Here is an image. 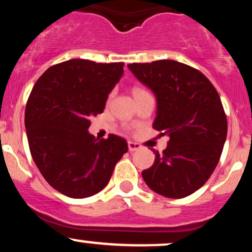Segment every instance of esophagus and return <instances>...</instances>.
<instances>
[{
    "label": "esophagus",
    "instance_id": "obj_1",
    "mask_svg": "<svg viewBox=\"0 0 252 252\" xmlns=\"http://www.w3.org/2000/svg\"><path fill=\"white\" fill-rule=\"evenodd\" d=\"M128 148H129V152H135V150L141 149V144L129 141V142H128Z\"/></svg>",
    "mask_w": 252,
    "mask_h": 252
}]
</instances>
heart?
<instances>
[{"instance_id":"heart-1","label":"heart","mask_w":252,"mask_h":252,"mask_svg":"<svg viewBox=\"0 0 252 252\" xmlns=\"http://www.w3.org/2000/svg\"><path fill=\"white\" fill-rule=\"evenodd\" d=\"M142 92H144V90L140 89V88H134V89H132V94H134V96H136V94H142Z\"/></svg>"}]
</instances>
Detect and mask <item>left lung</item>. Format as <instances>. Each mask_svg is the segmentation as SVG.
Instances as JSON below:
<instances>
[{
  "mask_svg": "<svg viewBox=\"0 0 252 252\" xmlns=\"http://www.w3.org/2000/svg\"><path fill=\"white\" fill-rule=\"evenodd\" d=\"M129 70L156 96L153 128L169 136L143 170L150 189L172 199L192 194L205 184L220 158L227 121L218 92L200 71L174 60L129 63Z\"/></svg>",
  "mask_w": 252,
  "mask_h": 252,
  "instance_id": "8db88e82",
  "label": "left lung"
}]
</instances>
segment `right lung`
Returning a JSON list of instances; mask_svg holds the SVG:
<instances>
[{"label": "right lung", "mask_w": 252, "mask_h": 252, "mask_svg": "<svg viewBox=\"0 0 252 252\" xmlns=\"http://www.w3.org/2000/svg\"><path fill=\"white\" fill-rule=\"evenodd\" d=\"M123 63L72 59L51 66L32 90L25 126L32 158L45 180L70 198H88L108 185L128 143L110 134L98 140L90 118L102 114L123 76Z\"/></svg>", "instance_id": "obj_1"}]
</instances>
